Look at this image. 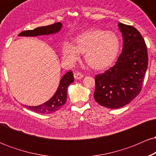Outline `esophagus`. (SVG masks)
<instances>
[{
  "instance_id": "1",
  "label": "esophagus",
  "mask_w": 156,
  "mask_h": 156,
  "mask_svg": "<svg viewBox=\"0 0 156 156\" xmlns=\"http://www.w3.org/2000/svg\"><path fill=\"white\" fill-rule=\"evenodd\" d=\"M74 77H75V78H76V79L80 80V79H81L82 78H83V76L80 73L76 72V73H74Z\"/></svg>"
}]
</instances>
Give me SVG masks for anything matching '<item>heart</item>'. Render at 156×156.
Wrapping results in <instances>:
<instances>
[{
  "instance_id": "obj_1",
  "label": "heart",
  "mask_w": 156,
  "mask_h": 156,
  "mask_svg": "<svg viewBox=\"0 0 156 156\" xmlns=\"http://www.w3.org/2000/svg\"><path fill=\"white\" fill-rule=\"evenodd\" d=\"M120 48L119 39L112 31L91 29L78 35L75 45L66 42L62 53L66 60L73 64L84 54V59L93 69H104L117 58Z\"/></svg>"
}]
</instances>
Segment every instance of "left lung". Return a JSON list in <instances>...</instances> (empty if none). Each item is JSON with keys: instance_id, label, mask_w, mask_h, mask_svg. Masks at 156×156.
<instances>
[{"instance_id": "left-lung-1", "label": "left lung", "mask_w": 156, "mask_h": 156, "mask_svg": "<svg viewBox=\"0 0 156 156\" xmlns=\"http://www.w3.org/2000/svg\"><path fill=\"white\" fill-rule=\"evenodd\" d=\"M122 51L115 65L95 77L94 98L102 106L116 109L128 104L140 92L148 64L145 42L138 30L118 23Z\"/></svg>"}]
</instances>
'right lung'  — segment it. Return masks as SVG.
Masks as SVG:
<instances>
[{"instance_id": "add662e5", "label": "right lung", "mask_w": 156, "mask_h": 156, "mask_svg": "<svg viewBox=\"0 0 156 156\" xmlns=\"http://www.w3.org/2000/svg\"><path fill=\"white\" fill-rule=\"evenodd\" d=\"M62 28V23H56L53 25H50V26L39 27L34 30L23 31L18 34V37H37V36L55 34L59 32ZM73 82H74V76H73V72L71 70L68 71L60 80V83L58 84L56 92H55V94L51 99L39 105L28 106V105H23V106L32 112L42 114H52V113L56 112L65 104L67 97V88L69 84Z\"/></svg>"}]
</instances>
